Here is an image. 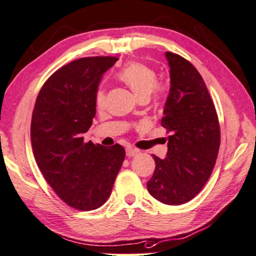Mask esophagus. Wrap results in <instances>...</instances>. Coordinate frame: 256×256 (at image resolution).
<instances>
[{
	"mask_svg": "<svg viewBox=\"0 0 256 256\" xmlns=\"http://www.w3.org/2000/svg\"><path fill=\"white\" fill-rule=\"evenodd\" d=\"M139 152V150H136V148H132L130 147L126 150V156L128 158H132V156H136V154Z\"/></svg>",
	"mask_w": 256,
	"mask_h": 256,
	"instance_id": "34e87169",
	"label": "esophagus"
}]
</instances>
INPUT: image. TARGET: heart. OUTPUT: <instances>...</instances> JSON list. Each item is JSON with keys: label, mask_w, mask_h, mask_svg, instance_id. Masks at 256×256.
I'll list each match as a JSON object with an SVG mask.
<instances>
[{"label": "heart", "mask_w": 256, "mask_h": 256, "mask_svg": "<svg viewBox=\"0 0 256 256\" xmlns=\"http://www.w3.org/2000/svg\"><path fill=\"white\" fill-rule=\"evenodd\" d=\"M117 78L124 82L139 100H147L154 94L156 100L166 98L169 90L168 84L158 80V72L152 66L141 62H130L117 74ZM106 104V92L98 88L95 93V106L102 109Z\"/></svg>", "instance_id": "heart-1"}]
</instances>
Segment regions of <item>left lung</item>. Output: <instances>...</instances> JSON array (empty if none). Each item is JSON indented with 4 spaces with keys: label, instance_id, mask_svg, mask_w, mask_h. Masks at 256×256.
<instances>
[{
    "label": "left lung",
    "instance_id": "8db88e82",
    "mask_svg": "<svg viewBox=\"0 0 256 256\" xmlns=\"http://www.w3.org/2000/svg\"><path fill=\"white\" fill-rule=\"evenodd\" d=\"M171 87L161 125L170 133L166 158L154 156L155 171L147 190L166 204L192 200L208 182L215 166L220 130L215 104L193 64L166 52Z\"/></svg>",
    "mask_w": 256,
    "mask_h": 256
}]
</instances>
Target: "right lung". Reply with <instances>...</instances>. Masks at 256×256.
<instances>
[{"instance_id":"right-lung-1","label":"right lung","mask_w":256,"mask_h":256,"mask_svg":"<svg viewBox=\"0 0 256 256\" xmlns=\"http://www.w3.org/2000/svg\"><path fill=\"white\" fill-rule=\"evenodd\" d=\"M117 57H82L56 70L41 87L30 120V142L44 177L77 210L101 207L125 158L120 144L85 142L95 117V93Z\"/></svg>"}]
</instances>
